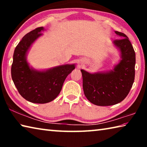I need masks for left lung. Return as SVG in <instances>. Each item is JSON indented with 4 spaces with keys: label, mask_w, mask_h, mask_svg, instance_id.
Instances as JSON below:
<instances>
[{
    "label": "left lung",
    "mask_w": 147,
    "mask_h": 147,
    "mask_svg": "<svg viewBox=\"0 0 147 147\" xmlns=\"http://www.w3.org/2000/svg\"><path fill=\"white\" fill-rule=\"evenodd\" d=\"M121 39L113 41L120 60L112 70L91 73L81 69L84 94L96 106H106L123 101L130 92L135 78L136 54L125 34L115 31Z\"/></svg>",
    "instance_id": "left-lung-1"
}]
</instances>
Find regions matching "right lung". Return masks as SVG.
<instances>
[{
    "instance_id": "add662e5",
    "label": "right lung",
    "mask_w": 147,
    "mask_h": 147,
    "mask_svg": "<svg viewBox=\"0 0 147 147\" xmlns=\"http://www.w3.org/2000/svg\"><path fill=\"white\" fill-rule=\"evenodd\" d=\"M45 28H37L26 34L14 51L11 78L19 94L32 103L45 104L54 100L60 93L65 80L75 69V64H65L44 70L30 65L27 54Z\"/></svg>"
}]
</instances>
